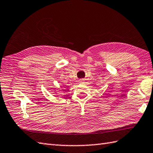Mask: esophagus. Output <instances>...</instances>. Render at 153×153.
Wrapping results in <instances>:
<instances>
[{
	"label": "esophagus",
	"instance_id": "esophagus-1",
	"mask_svg": "<svg viewBox=\"0 0 153 153\" xmlns=\"http://www.w3.org/2000/svg\"><path fill=\"white\" fill-rule=\"evenodd\" d=\"M83 82H84L83 79H81V80L79 81V83H83Z\"/></svg>",
	"mask_w": 153,
	"mask_h": 153
}]
</instances>
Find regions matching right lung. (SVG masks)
Wrapping results in <instances>:
<instances>
[{"label": "right lung", "instance_id": "right-lung-1", "mask_svg": "<svg viewBox=\"0 0 153 153\" xmlns=\"http://www.w3.org/2000/svg\"><path fill=\"white\" fill-rule=\"evenodd\" d=\"M64 87H65V86H64Z\"/></svg>", "mask_w": 153, "mask_h": 153}]
</instances>
